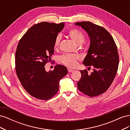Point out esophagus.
<instances>
[{
	"label": "esophagus",
	"mask_w": 130,
	"mask_h": 130,
	"mask_svg": "<svg viewBox=\"0 0 130 130\" xmlns=\"http://www.w3.org/2000/svg\"><path fill=\"white\" fill-rule=\"evenodd\" d=\"M73 71V70L72 69H70L69 68H68V72L69 73H70V72H72Z\"/></svg>",
	"instance_id": "obj_1"
}]
</instances>
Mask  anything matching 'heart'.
<instances>
[{"instance_id": "1", "label": "heart", "mask_w": 130, "mask_h": 130, "mask_svg": "<svg viewBox=\"0 0 130 130\" xmlns=\"http://www.w3.org/2000/svg\"><path fill=\"white\" fill-rule=\"evenodd\" d=\"M68 35L77 45L81 44L85 40L84 35L80 31L76 29L70 30L68 32ZM61 40V36L60 35H58L54 42L55 48L57 49L58 48ZM78 59H79V56L74 54H66L60 57V61L62 63L70 68L75 67L77 65V61Z\"/></svg>"}]
</instances>
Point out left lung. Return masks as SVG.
Wrapping results in <instances>:
<instances>
[{
  "mask_svg": "<svg viewBox=\"0 0 130 130\" xmlns=\"http://www.w3.org/2000/svg\"><path fill=\"white\" fill-rule=\"evenodd\" d=\"M75 25L81 26L89 37L90 44L83 64L93 68L90 74L86 69L80 70L81 77L77 87L86 95L96 96L109 88L116 75L119 64L117 47L104 27L90 22H77Z\"/></svg>",
  "mask_w": 130,
  "mask_h": 130,
  "instance_id": "obj_1",
  "label": "left lung"
}]
</instances>
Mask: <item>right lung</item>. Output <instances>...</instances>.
Returning <instances> with one entry per match:
<instances>
[{
  "instance_id": "add662e5",
  "label": "right lung",
  "mask_w": 130,
  "mask_h": 130,
  "mask_svg": "<svg viewBox=\"0 0 130 130\" xmlns=\"http://www.w3.org/2000/svg\"><path fill=\"white\" fill-rule=\"evenodd\" d=\"M64 23L41 22L31 26L23 35L17 47L15 72L22 86L32 96L47 100L58 91L59 82L68 73L65 66L57 64L53 71L44 66L50 62L54 42Z\"/></svg>"
}]
</instances>
